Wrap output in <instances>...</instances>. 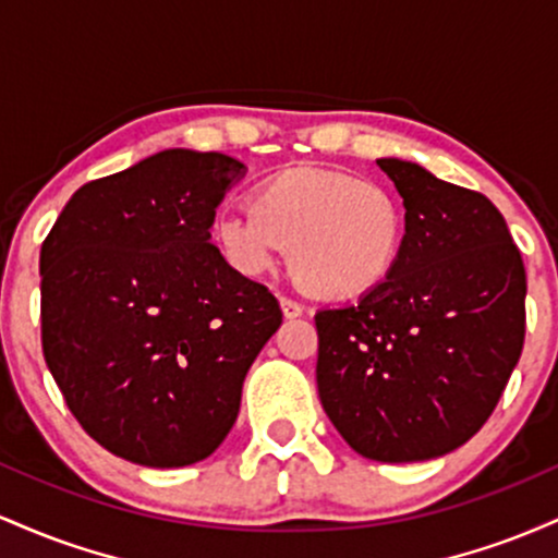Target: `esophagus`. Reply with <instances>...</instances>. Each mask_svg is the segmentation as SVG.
Listing matches in <instances>:
<instances>
[{"mask_svg":"<svg viewBox=\"0 0 558 558\" xmlns=\"http://www.w3.org/2000/svg\"><path fill=\"white\" fill-rule=\"evenodd\" d=\"M280 306H283V315L288 319L304 315V304H301V301H296V299H291V296H280Z\"/></svg>","mask_w":558,"mask_h":558,"instance_id":"esophagus-1","label":"esophagus"}]
</instances>
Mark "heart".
I'll list each match as a JSON object with an SVG mask.
<instances>
[{
  "instance_id": "obj_1",
  "label": "heart",
  "mask_w": 558,
  "mask_h": 558,
  "mask_svg": "<svg viewBox=\"0 0 558 558\" xmlns=\"http://www.w3.org/2000/svg\"><path fill=\"white\" fill-rule=\"evenodd\" d=\"M407 213L383 183L356 172L291 168L267 178L254 209H222L213 235L243 275L270 270L288 246L293 278L317 296H360L401 257Z\"/></svg>"
}]
</instances>
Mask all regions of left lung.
<instances>
[{
  "mask_svg": "<svg viewBox=\"0 0 558 558\" xmlns=\"http://www.w3.org/2000/svg\"><path fill=\"white\" fill-rule=\"evenodd\" d=\"M407 209L401 257L354 304L319 310L317 390L375 462H425L475 435L524 343L522 254L488 196L377 159Z\"/></svg>",
  "mask_w": 558,
  "mask_h": 558,
  "instance_id": "1",
  "label": "left lung"
}]
</instances>
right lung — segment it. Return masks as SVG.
Here are the masks:
<instances>
[{
  "label": "right lung",
  "mask_w": 558,
  "mask_h": 558,
  "mask_svg": "<svg viewBox=\"0 0 558 558\" xmlns=\"http://www.w3.org/2000/svg\"><path fill=\"white\" fill-rule=\"evenodd\" d=\"M243 170L165 149L81 185L41 243L44 360L83 430L133 464L207 459L283 323L267 286L209 243Z\"/></svg>",
  "instance_id": "1"
}]
</instances>
